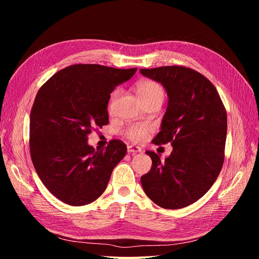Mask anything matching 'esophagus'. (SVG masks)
Wrapping results in <instances>:
<instances>
[{
    "instance_id": "esophagus-1",
    "label": "esophagus",
    "mask_w": 259,
    "mask_h": 259,
    "mask_svg": "<svg viewBox=\"0 0 259 259\" xmlns=\"http://www.w3.org/2000/svg\"><path fill=\"white\" fill-rule=\"evenodd\" d=\"M127 152L132 153V154H135L137 152H142V148H139V147L134 146V145H131V146L127 147Z\"/></svg>"
}]
</instances>
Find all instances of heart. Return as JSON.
Listing matches in <instances>:
<instances>
[{"label":"heart","instance_id":"b5f03b06","mask_svg":"<svg viewBox=\"0 0 259 259\" xmlns=\"http://www.w3.org/2000/svg\"><path fill=\"white\" fill-rule=\"evenodd\" d=\"M136 93H137V96L139 97L140 100L143 101V103H146V101L152 100V99H158V98L163 100L164 98V91L162 86L158 82L151 81V80L139 82L136 85ZM120 94H121V91L119 89L114 90L111 93L110 100H109V105H108L109 111L112 109L114 101L119 98ZM153 130H154L153 124L149 122H139L127 126L124 132V135L128 140H131V142L139 144V143L145 142V140L148 138V136L153 132Z\"/></svg>","mask_w":259,"mask_h":259}]
</instances>
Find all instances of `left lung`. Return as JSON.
<instances>
[{"instance_id":"obj_1","label":"left lung","mask_w":259,"mask_h":259,"mask_svg":"<svg viewBox=\"0 0 259 259\" xmlns=\"http://www.w3.org/2000/svg\"><path fill=\"white\" fill-rule=\"evenodd\" d=\"M160 82L168 95L161 132L155 145L170 143L173 151L164 161L153 151L150 171L142 186L149 199L167 209L192 204L213 186L225 160L227 112L215 86L200 72L184 66L140 69Z\"/></svg>"}]
</instances>
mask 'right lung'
<instances>
[{"mask_svg":"<svg viewBox=\"0 0 259 259\" xmlns=\"http://www.w3.org/2000/svg\"><path fill=\"white\" fill-rule=\"evenodd\" d=\"M136 70L77 64L61 69L38 90L30 113L31 160L44 186L66 204L97 200L126 154L119 139L95 150L88 137L109 123L110 94Z\"/></svg>","mask_w":259,"mask_h":259,"instance_id":"1","label":"right lung"}]
</instances>
